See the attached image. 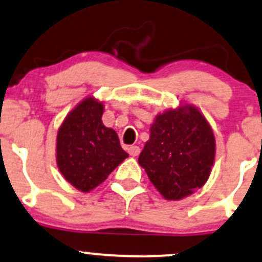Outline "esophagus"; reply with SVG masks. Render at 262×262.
Instances as JSON below:
<instances>
[{
  "label": "esophagus",
  "instance_id": "34e87169",
  "mask_svg": "<svg viewBox=\"0 0 262 262\" xmlns=\"http://www.w3.org/2000/svg\"><path fill=\"white\" fill-rule=\"evenodd\" d=\"M127 150H128V154H130L131 156H137L140 154V147L139 146H130Z\"/></svg>",
  "mask_w": 262,
  "mask_h": 262
}]
</instances>
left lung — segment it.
<instances>
[{
  "label": "left lung",
  "instance_id": "left-lung-1",
  "mask_svg": "<svg viewBox=\"0 0 262 262\" xmlns=\"http://www.w3.org/2000/svg\"><path fill=\"white\" fill-rule=\"evenodd\" d=\"M215 155L211 125L193 104L160 113L139 156L150 182L168 201H179L208 180Z\"/></svg>",
  "mask_w": 262,
  "mask_h": 262
}]
</instances>
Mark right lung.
<instances>
[{
  "label": "right lung",
  "mask_w": 262,
  "mask_h": 262,
  "mask_svg": "<svg viewBox=\"0 0 262 262\" xmlns=\"http://www.w3.org/2000/svg\"><path fill=\"white\" fill-rule=\"evenodd\" d=\"M104 106L87 97L64 118L56 136V164L64 179L88 193L128 156L117 134L102 122Z\"/></svg>",
  "instance_id": "right-lung-1"
}]
</instances>
